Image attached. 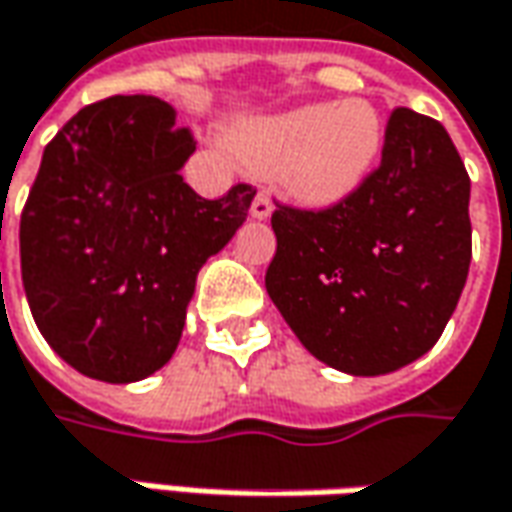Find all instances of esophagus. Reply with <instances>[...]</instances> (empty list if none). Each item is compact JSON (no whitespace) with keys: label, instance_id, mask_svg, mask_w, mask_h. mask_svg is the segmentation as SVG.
Instances as JSON below:
<instances>
[{"label":"esophagus","instance_id":"1","mask_svg":"<svg viewBox=\"0 0 512 512\" xmlns=\"http://www.w3.org/2000/svg\"><path fill=\"white\" fill-rule=\"evenodd\" d=\"M269 215H272V198H269L266 192H257L255 201H252V218L263 221V218H269Z\"/></svg>","mask_w":512,"mask_h":512}]
</instances>
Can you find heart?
Segmentation results:
<instances>
[{
  "mask_svg": "<svg viewBox=\"0 0 512 512\" xmlns=\"http://www.w3.org/2000/svg\"><path fill=\"white\" fill-rule=\"evenodd\" d=\"M382 144L385 124L362 98L309 104L232 133V150L246 167L277 175L291 198L311 206L348 198L377 167Z\"/></svg>",
  "mask_w": 512,
  "mask_h": 512,
  "instance_id": "heart-1",
  "label": "heart"
}]
</instances>
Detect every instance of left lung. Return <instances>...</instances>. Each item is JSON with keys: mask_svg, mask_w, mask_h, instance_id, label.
<instances>
[{"mask_svg": "<svg viewBox=\"0 0 512 512\" xmlns=\"http://www.w3.org/2000/svg\"><path fill=\"white\" fill-rule=\"evenodd\" d=\"M470 178L448 130L397 107L379 167L323 209L277 201L266 291L300 343L345 374L414 362L442 337L470 266Z\"/></svg>", "mask_w": 512, "mask_h": 512, "instance_id": "obj_1", "label": "left lung"}]
</instances>
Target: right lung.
I'll list each match as a JSON object with an SVG mask.
<instances>
[{"mask_svg": "<svg viewBox=\"0 0 512 512\" xmlns=\"http://www.w3.org/2000/svg\"><path fill=\"white\" fill-rule=\"evenodd\" d=\"M155 96L87 104L45 147L22 223L33 320L67 365L104 382L150 377L175 354L206 257L246 221L255 186L201 198L195 152Z\"/></svg>", "mask_w": 512, "mask_h": 512, "instance_id": "obj_1", "label": "right lung"}]
</instances>
